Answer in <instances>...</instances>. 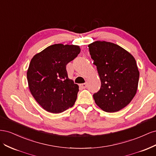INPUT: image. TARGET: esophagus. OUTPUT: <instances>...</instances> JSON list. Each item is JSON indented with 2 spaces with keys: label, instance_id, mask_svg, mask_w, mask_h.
Segmentation results:
<instances>
[{
  "label": "esophagus",
  "instance_id": "obj_1",
  "mask_svg": "<svg viewBox=\"0 0 156 156\" xmlns=\"http://www.w3.org/2000/svg\"><path fill=\"white\" fill-rule=\"evenodd\" d=\"M79 87L81 88H86L87 87V83H83V84H80Z\"/></svg>",
  "mask_w": 156,
  "mask_h": 156
}]
</instances>
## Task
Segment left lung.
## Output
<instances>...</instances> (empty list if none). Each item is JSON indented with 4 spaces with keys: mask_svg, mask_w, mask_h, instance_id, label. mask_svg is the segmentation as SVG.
<instances>
[{
    "mask_svg": "<svg viewBox=\"0 0 156 156\" xmlns=\"http://www.w3.org/2000/svg\"><path fill=\"white\" fill-rule=\"evenodd\" d=\"M101 80V88L93 95L103 111L115 112L126 107L137 90L139 72L135 58L111 42L96 41L88 45Z\"/></svg>",
    "mask_w": 156,
    "mask_h": 156,
    "instance_id": "left-lung-1",
    "label": "left lung"
}]
</instances>
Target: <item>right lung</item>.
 Wrapping results in <instances>:
<instances>
[{"instance_id":"1","label":"right lung","mask_w":156,"mask_h":156,"mask_svg":"<svg viewBox=\"0 0 156 156\" xmlns=\"http://www.w3.org/2000/svg\"><path fill=\"white\" fill-rule=\"evenodd\" d=\"M80 51L78 45L54 44L31 59L27 73L29 87L45 111L56 114L74 105L79 86L68 78L66 65Z\"/></svg>"}]
</instances>
